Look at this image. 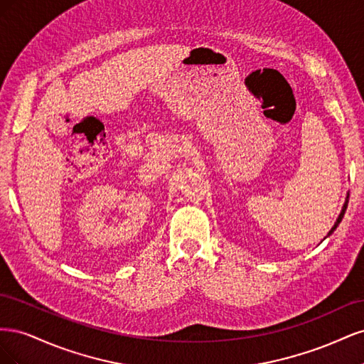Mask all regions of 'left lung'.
<instances>
[{
	"mask_svg": "<svg viewBox=\"0 0 364 364\" xmlns=\"http://www.w3.org/2000/svg\"><path fill=\"white\" fill-rule=\"evenodd\" d=\"M348 197H349V194L346 196V200H345V205H343V208H341V211H340V214H338V217H337V220H336V223H334V226L331 228V230H329V232H328V235L326 237H329V235H331L333 232H334V230L337 229V226L340 225V222H341V218H343V215H345V211H346V208H348ZM325 237V238H326ZM323 238V240H325Z\"/></svg>",
	"mask_w": 364,
	"mask_h": 364,
	"instance_id": "8db88e82",
	"label": "left lung"
}]
</instances>
